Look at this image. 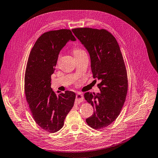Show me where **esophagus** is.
Wrapping results in <instances>:
<instances>
[{"instance_id":"1","label":"esophagus","mask_w":158,"mask_h":158,"mask_svg":"<svg viewBox=\"0 0 158 158\" xmlns=\"http://www.w3.org/2000/svg\"><path fill=\"white\" fill-rule=\"evenodd\" d=\"M84 99V97L83 95L82 94H81V93H79L76 95V103H79L81 102H82Z\"/></svg>"}]
</instances>
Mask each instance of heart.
Listing matches in <instances>:
<instances>
[{"mask_svg":"<svg viewBox=\"0 0 158 158\" xmlns=\"http://www.w3.org/2000/svg\"><path fill=\"white\" fill-rule=\"evenodd\" d=\"M83 52V51L82 50H80V49H75L74 51V53L77 54V53H79V52Z\"/></svg>","mask_w":158,"mask_h":158,"instance_id":"heart-1","label":"heart"}]
</instances>
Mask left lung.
I'll return each instance as SVG.
<instances>
[{"label": "left lung", "instance_id": "8db88e82", "mask_svg": "<svg viewBox=\"0 0 158 158\" xmlns=\"http://www.w3.org/2000/svg\"><path fill=\"white\" fill-rule=\"evenodd\" d=\"M72 31L89 52L94 77L101 81L99 93L84 95L94 110L86 122L92 128L102 129L118 118L126 98L127 76L123 55L117 40L106 30L77 28Z\"/></svg>", "mask_w": 158, "mask_h": 158}]
</instances>
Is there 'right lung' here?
I'll return each mask as SVG.
<instances>
[{
  "instance_id": "obj_1",
  "label": "right lung",
  "mask_w": 158,
  "mask_h": 158,
  "mask_svg": "<svg viewBox=\"0 0 158 158\" xmlns=\"http://www.w3.org/2000/svg\"><path fill=\"white\" fill-rule=\"evenodd\" d=\"M76 39L69 29L51 31L37 40L28 59L25 92L31 112L39 127L50 133L61 129L68 113L74 106L76 95L66 91L56 94L51 87L60 51Z\"/></svg>"
}]
</instances>
